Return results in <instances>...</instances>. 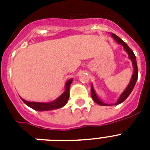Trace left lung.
<instances>
[{
	"label": "left lung",
	"mask_w": 150,
	"mask_h": 150,
	"mask_svg": "<svg viewBox=\"0 0 150 150\" xmlns=\"http://www.w3.org/2000/svg\"><path fill=\"white\" fill-rule=\"evenodd\" d=\"M111 36L117 41V43H118V44H121V45L123 46L124 49H125V51L128 53L129 58H130L131 60H132V65H133V68H134V71H133L132 77V79H131L129 84H128V86L125 89V90L121 93V95L120 96V97H119V99L117 100V103H114L115 105H117L119 104V103H121L124 102L126 99L128 98V96L130 95V93H132V89H134V87H135V83H136V81H137V79H138V67H137V62H136V58H135V55L134 54L132 50H131L130 47L127 45V43H125V42H124L121 38H119L118 36H116L115 34L111 33ZM91 96L93 100H94V102L96 103L97 104L101 105V106H108V104L102 102V101L98 98V96H96V92L94 91L93 85L91 86Z\"/></svg>",
	"instance_id": "8db88e82"
}]
</instances>
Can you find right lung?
I'll use <instances>...</instances> for the list:
<instances>
[{"label":"right lung","instance_id":"right-lung-1","mask_svg":"<svg viewBox=\"0 0 150 150\" xmlns=\"http://www.w3.org/2000/svg\"><path fill=\"white\" fill-rule=\"evenodd\" d=\"M73 79H71L66 82L65 84V91L59 96L58 98L55 100L53 102L50 103H37V102H29L26 100H22L28 106L31 107L33 110H38V111H43V110H55L64 107L67 103L68 99H69V89H70V86L72 82Z\"/></svg>","mask_w":150,"mask_h":150}]
</instances>
